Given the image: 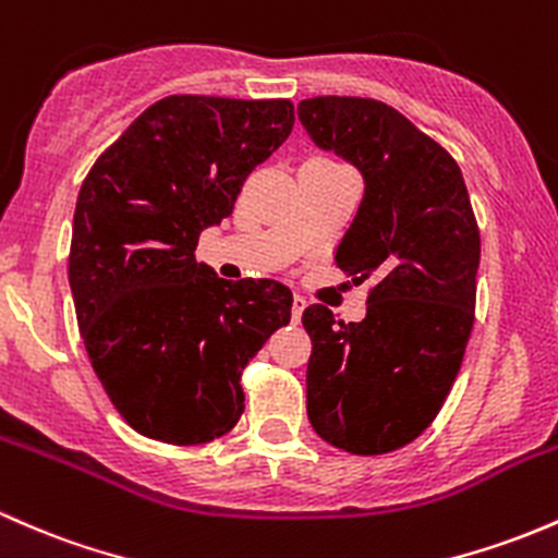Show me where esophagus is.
<instances>
[{
    "label": "esophagus",
    "mask_w": 558,
    "mask_h": 558,
    "mask_svg": "<svg viewBox=\"0 0 558 558\" xmlns=\"http://www.w3.org/2000/svg\"><path fill=\"white\" fill-rule=\"evenodd\" d=\"M305 303H308V301H305L303 295H292V322H301Z\"/></svg>",
    "instance_id": "obj_1"
}]
</instances>
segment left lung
Returning a JSON list of instances; mask_svg holds the SVG:
<instances>
[{
	"mask_svg": "<svg viewBox=\"0 0 558 558\" xmlns=\"http://www.w3.org/2000/svg\"><path fill=\"white\" fill-rule=\"evenodd\" d=\"M298 117L364 175L335 263L373 279L362 322L322 303L303 311L308 421L327 445L386 454L436 421L460 373L476 319V215L452 154L383 100L319 95Z\"/></svg>",
	"mask_w": 558,
	"mask_h": 558,
	"instance_id": "1",
	"label": "left lung"
}]
</instances>
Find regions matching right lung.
<instances>
[{
	"label": "right lung",
	"instance_id": "obj_1",
	"mask_svg": "<svg viewBox=\"0 0 558 558\" xmlns=\"http://www.w3.org/2000/svg\"><path fill=\"white\" fill-rule=\"evenodd\" d=\"M292 124L284 98L170 95L82 183L69 253L80 335L111 404L148 439L189 447L229 434L244 367L290 322V287L218 279L194 250Z\"/></svg>",
	"mask_w": 558,
	"mask_h": 558
}]
</instances>
